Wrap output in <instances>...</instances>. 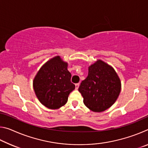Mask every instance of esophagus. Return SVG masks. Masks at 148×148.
<instances>
[{
    "label": "esophagus",
    "instance_id": "1",
    "mask_svg": "<svg viewBox=\"0 0 148 148\" xmlns=\"http://www.w3.org/2000/svg\"><path fill=\"white\" fill-rule=\"evenodd\" d=\"M79 86V83H78V84H75V87H76V89H78Z\"/></svg>",
    "mask_w": 148,
    "mask_h": 148
}]
</instances>
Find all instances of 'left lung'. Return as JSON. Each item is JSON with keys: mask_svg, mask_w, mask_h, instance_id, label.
<instances>
[{"mask_svg": "<svg viewBox=\"0 0 148 148\" xmlns=\"http://www.w3.org/2000/svg\"><path fill=\"white\" fill-rule=\"evenodd\" d=\"M78 91L89 109L101 112L116 102L121 91V82L112 66L98 60L89 67L88 76L82 82Z\"/></svg>", "mask_w": 148, "mask_h": 148, "instance_id": "8db88e82", "label": "left lung"}]
</instances>
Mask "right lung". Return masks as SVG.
Returning <instances> with one entry per match:
<instances>
[{
    "instance_id": "right-lung-1",
    "label": "right lung",
    "mask_w": 148,
    "mask_h": 148,
    "mask_svg": "<svg viewBox=\"0 0 148 148\" xmlns=\"http://www.w3.org/2000/svg\"><path fill=\"white\" fill-rule=\"evenodd\" d=\"M66 62L59 56L49 60L39 70L33 81L37 98L49 109H58L66 103L70 92L75 89Z\"/></svg>"
}]
</instances>
